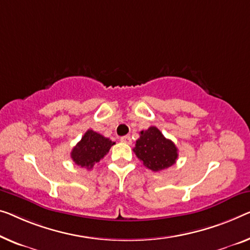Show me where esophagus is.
<instances>
[{
    "mask_svg": "<svg viewBox=\"0 0 250 250\" xmlns=\"http://www.w3.org/2000/svg\"><path fill=\"white\" fill-rule=\"evenodd\" d=\"M120 140H121V143H125V144H128V145L131 144V138H130V136L121 137Z\"/></svg>",
    "mask_w": 250,
    "mask_h": 250,
    "instance_id": "34e87169",
    "label": "esophagus"
}]
</instances>
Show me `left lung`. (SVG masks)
I'll return each mask as SVG.
<instances>
[{
  "label": "left lung",
  "instance_id": "8db88e82",
  "mask_svg": "<svg viewBox=\"0 0 250 250\" xmlns=\"http://www.w3.org/2000/svg\"><path fill=\"white\" fill-rule=\"evenodd\" d=\"M133 151L147 168L159 172L176 163L178 149L172 140L164 137L156 126L140 131Z\"/></svg>",
  "mask_w": 250,
  "mask_h": 250
}]
</instances>
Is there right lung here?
<instances>
[{
	"label": "right lung",
	"instance_id": "add662e5",
	"mask_svg": "<svg viewBox=\"0 0 250 250\" xmlns=\"http://www.w3.org/2000/svg\"><path fill=\"white\" fill-rule=\"evenodd\" d=\"M114 144L109 138L103 137L93 130H87L81 141L73 148L70 157L76 165L91 169L109 152Z\"/></svg>",
	"mask_w": 250,
	"mask_h": 250
}]
</instances>
